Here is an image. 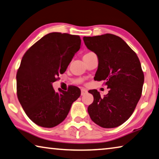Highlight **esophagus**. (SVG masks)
<instances>
[{"mask_svg":"<svg viewBox=\"0 0 159 159\" xmlns=\"http://www.w3.org/2000/svg\"><path fill=\"white\" fill-rule=\"evenodd\" d=\"M88 93V91L85 89H81V93H80V94H81V95H84L85 94H86V93Z\"/></svg>","mask_w":159,"mask_h":159,"instance_id":"1","label":"esophagus"}]
</instances>
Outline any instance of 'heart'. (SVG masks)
<instances>
[{"label":"heart","mask_w":159,"mask_h":159,"mask_svg":"<svg viewBox=\"0 0 159 159\" xmlns=\"http://www.w3.org/2000/svg\"><path fill=\"white\" fill-rule=\"evenodd\" d=\"M93 54V52H89V53H87V54H85V55H88V54ZM84 55V56H85Z\"/></svg>","instance_id":"heart-1"}]
</instances>
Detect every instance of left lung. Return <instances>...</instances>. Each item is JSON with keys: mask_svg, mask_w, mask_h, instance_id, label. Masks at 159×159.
Instances as JSON below:
<instances>
[{"mask_svg": "<svg viewBox=\"0 0 159 159\" xmlns=\"http://www.w3.org/2000/svg\"><path fill=\"white\" fill-rule=\"evenodd\" d=\"M84 41L98 58L94 79L104 80L109 89L103 97L97 90H89L94 100L88 112L100 127H117L129 119L142 96L144 75L139 59L129 45L115 34L84 37Z\"/></svg>", "mask_w": 159, "mask_h": 159, "instance_id": "obj_1", "label": "left lung"}]
</instances>
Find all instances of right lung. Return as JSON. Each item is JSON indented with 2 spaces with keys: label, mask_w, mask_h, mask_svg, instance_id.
I'll use <instances>...</instances> for the list:
<instances>
[{
  "label": "right lung",
  "mask_w": 159,
  "mask_h": 159,
  "mask_svg": "<svg viewBox=\"0 0 159 159\" xmlns=\"http://www.w3.org/2000/svg\"><path fill=\"white\" fill-rule=\"evenodd\" d=\"M80 43L78 35L52 32L34 43L22 57L16 75L17 98L27 117L40 127L59 125L80 97L78 87L55 92L52 83L66 71Z\"/></svg>",
  "instance_id": "obj_1"
}]
</instances>
